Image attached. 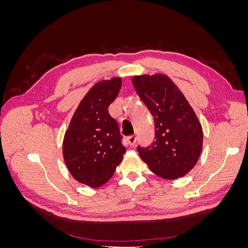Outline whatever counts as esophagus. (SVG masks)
Listing matches in <instances>:
<instances>
[{"label": "esophagus", "instance_id": "esophagus-1", "mask_svg": "<svg viewBox=\"0 0 248 248\" xmlns=\"http://www.w3.org/2000/svg\"><path fill=\"white\" fill-rule=\"evenodd\" d=\"M136 141H137L136 136H129L128 138H127V142H128L130 146H133L134 144H136Z\"/></svg>", "mask_w": 248, "mask_h": 248}]
</instances>
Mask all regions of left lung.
Here are the masks:
<instances>
[{"instance_id": "8db88e82", "label": "left lung", "mask_w": 248, "mask_h": 248, "mask_svg": "<svg viewBox=\"0 0 248 248\" xmlns=\"http://www.w3.org/2000/svg\"><path fill=\"white\" fill-rule=\"evenodd\" d=\"M131 80L155 122V140L147 148H138L140 158L163 179L183 177L202 152V129L196 112L166 74H142Z\"/></svg>"}]
</instances>
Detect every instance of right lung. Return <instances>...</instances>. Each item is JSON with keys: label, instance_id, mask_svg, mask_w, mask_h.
Segmentation results:
<instances>
[{"label": "right lung", "instance_id": "obj_1", "mask_svg": "<svg viewBox=\"0 0 248 248\" xmlns=\"http://www.w3.org/2000/svg\"><path fill=\"white\" fill-rule=\"evenodd\" d=\"M121 85V78L96 82L79 102L64 136L67 169L77 181L93 188L108 181L126 152L118 123L108 114Z\"/></svg>", "mask_w": 248, "mask_h": 248}]
</instances>
